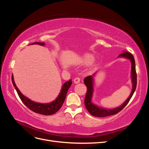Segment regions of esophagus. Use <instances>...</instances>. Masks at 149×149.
Masks as SVG:
<instances>
[{"label":"esophagus","instance_id":"esophagus-1","mask_svg":"<svg viewBox=\"0 0 149 149\" xmlns=\"http://www.w3.org/2000/svg\"><path fill=\"white\" fill-rule=\"evenodd\" d=\"M74 82L75 83H79L80 82V78H79V77L75 78L74 79Z\"/></svg>","mask_w":149,"mask_h":149}]
</instances>
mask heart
Segmentation results:
<instances>
[{
    "mask_svg": "<svg viewBox=\"0 0 149 149\" xmlns=\"http://www.w3.org/2000/svg\"><path fill=\"white\" fill-rule=\"evenodd\" d=\"M93 60V57L90 55H87L85 57V61L86 63H90Z\"/></svg>",
    "mask_w": 149,
    "mask_h": 149,
    "instance_id": "heart-1",
    "label": "heart"
}]
</instances>
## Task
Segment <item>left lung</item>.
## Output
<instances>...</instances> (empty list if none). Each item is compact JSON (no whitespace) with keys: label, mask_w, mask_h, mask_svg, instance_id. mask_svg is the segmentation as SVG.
I'll list each match as a JSON object with an SVG mask.
<instances>
[{"label":"left lung","mask_w":149,"mask_h":149,"mask_svg":"<svg viewBox=\"0 0 149 149\" xmlns=\"http://www.w3.org/2000/svg\"><path fill=\"white\" fill-rule=\"evenodd\" d=\"M119 56L124 57L126 58H128L130 61H131L132 63V72H131V78L132 81V92L130 93V96L128 97V99L126 100L123 104L120 106L119 107L115 108L114 109H102L101 107H99L91 103V97L93 95V76H89L86 77L84 79V83L87 87V92L86 94L85 99H84V104L88 112L91 115L99 117V118H103V117H107L112 115H114L118 114L119 112H120L121 110L123 109V108L125 107V106L127 104L128 102H129L130 100L131 99L132 95L134 94V93L135 90L136 89L137 86V73L136 70V63H135V60L134 56L131 53L125 52L123 53H121L119 55Z\"/></svg>","instance_id":"8db88e82"}]
</instances>
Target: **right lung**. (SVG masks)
I'll return each instance as SVG.
<instances>
[{"label":"right lung","mask_w":149,"mask_h":149,"mask_svg":"<svg viewBox=\"0 0 149 149\" xmlns=\"http://www.w3.org/2000/svg\"><path fill=\"white\" fill-rule=\"evenodd\" d=\"M31 44H38L40 45H45L44 43L40 42H35ZM12 81L13 86L15 87L16 89L18 95H19L21 101L23 102L24 104L31 111L36 112V113L40 114L42 115L53 114L56 113V112L60 109L65 100L67 92L68 91V89L72 84L71 79L68 81L64 83V84L62 86V89L59 96H58L55 101L48 104H41L31 101L30 99L25 97L21 93V92L19 91V89L16 86V84L14 82V81H13V75L12 76Z\"/></svg>","instance_id":"right-lung-1"}]
</instances>
